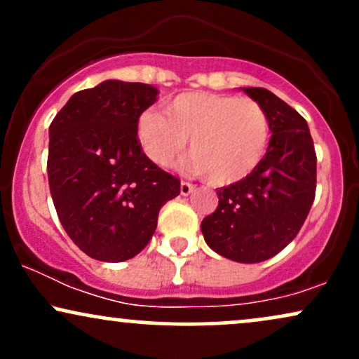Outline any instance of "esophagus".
Returning a JSON list of instances; mask_svg holds the SVG:
<instances>
[{"instance_id": "1", "label": "esophagus", "mask_w": 359, "mask_h": 359, "mask_svg": "<svg viewBox=\"0 0 359 359\" xmlns=\"http://www.w3.org/2000/svg\"><path fill=\"white\" fill-rule=\"evenodd\" d=\"M194 189H196V185L191 182H180V194H182V196H189V194H192Z\"/></svg>"}]
</instances>
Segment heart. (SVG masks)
<instances>
[{
    "mask_svg": "<svg viewBox=\"0 0 359 359\" xmlns=\"http://www.w3.org/2000/svg\"><path fill=\"white\" fill-rule=\"evenodd\" d=\"M167 116L145 111L137 135L155 165L172 167L189 140L191 165L214 185L236 184L262 165L271 138L270 116L259 102L217 93H185L168 102Z\"/></svg>",
    "mask_w": 359,
    "mask_h": 359,
    "instance_id": "heart-1",
    "label": "heart"
}]
</instances>
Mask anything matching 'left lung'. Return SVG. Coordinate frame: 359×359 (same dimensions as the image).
I'll return each instance as SVG.
<instances>
[{
    "label": "left lung",
    "instance_id": "1",
    "mask_svg": "<svg viewBox=\"0 0 359 359\" xmlns=\"http://www.w3.org/2000/svg\"><path fill=\"white\" fill-rule=\"evenodd\" d=\"M271 123L262 165L240 182L217 189V209L201 222L204 240L221 257L259 263L297 236L316 197L317 156L307 121L263 88H245Z\"/></svg>",
    "mask_w": 359,
    "mask_h": 359
}]
</instances>
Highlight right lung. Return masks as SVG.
Wrapping results in <instances>:
<instances>
[{
    "mask_svg": "<svg viewBox=\"0 0 359 359\" xmlns=\"http://www.w3.org/2000/svg\"><path fill=\"white\" fill-rule=\"evenodd\" d=\"M158 89L104 81L76 93L50 123L48 187L57 216L79 250L100 262L138 255L180 180L156 167L138 142V118Z\"/></svg>",
    "mask_w": 359,
    "mask_h": 359,
    "instance_id": "right-lung-1",
    "label": "right lung"
}]
</instances>
